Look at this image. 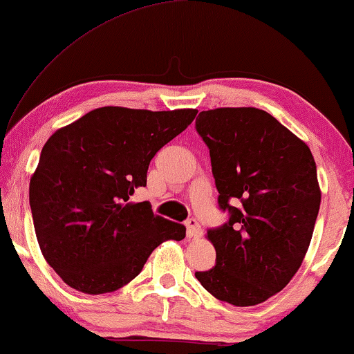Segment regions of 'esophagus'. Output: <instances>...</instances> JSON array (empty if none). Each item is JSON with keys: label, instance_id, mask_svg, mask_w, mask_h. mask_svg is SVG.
<instances>
[{"label": "esophagus", "instance_id": "1", "mask_svg": "<svg viewBox=\"0 0 354 354\" xmlns=\"http://www.w3.org/2000/svg\"><path fill=\"white\" fill-rule=\"evenodd\" d=\"M185 225H187V235L190 236V239H196V236H201V234H203V230H201V225L198 224V221L196 219H188L187 222H185Z\"/></svg>", "mask_w": 354, "mask_h": 354}]
</instances>
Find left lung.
Here are the masks:
<instances>
[{
  "mask_svg": "<svg viewBox=\"0 0 354 354\" xmlns=\"http://www.w3.org/2000/svg\"><path fill=\"white\" fill-rule=\"evenodd\" d=\"M196 132L209 148L229 221L207 230L216 266L195 277L221 301L254 306L279 293L306 256L321 206L316 162L308 145L263 109L201 111Z\"/></svg>",
  "mask_w": 354,
  "mask_h": 354,
  "instance_id": "8db88e82",
  "label": "left lung"
}]
</instances>
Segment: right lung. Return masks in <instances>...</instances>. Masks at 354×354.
<instances>
[{
  "label": "right lung",
  "instance_id": "obj_1",
  "mask_svg": "<svg viewBox=\"0 0 354 354\" xmlns=\"http://www.w3.org/2000/svg\"><path fill=\"white\" fill-rule=\"evenodd\" d=\"M196 113L104 106L48 138L28 200L41 253L69 287L115 292L142 272L162 241L185 239L182 224L130 196L147 187L154 154Z\"/></svg>",
  "mask_w": 354,
  "mask_h": 354
}]
</instances>
